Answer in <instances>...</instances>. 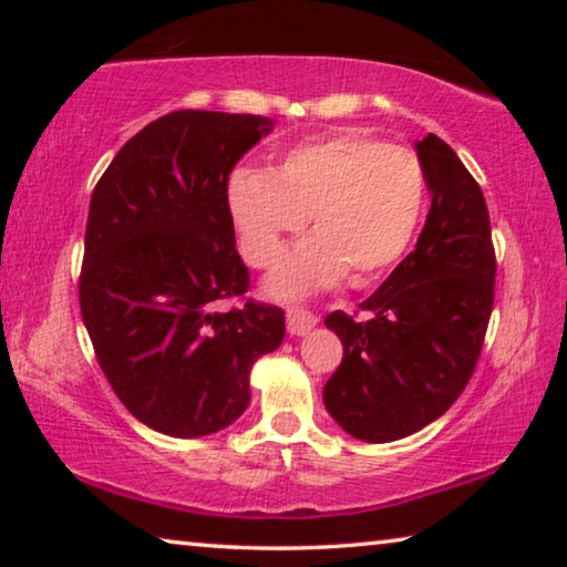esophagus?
Here are the masks:
<instances>
[{
	"label": "esophagus",
	"mask_w": 567,
	"mask_h": 567,
	"mask_svg": "<svg viewBox=\"0 0 567 567\" xmlns=\"http://www.w3.org/2000/svg\"><path fill=\"white\" fill-rule=\"evenodd\" d=\"M315 324H318V318L305 310H287V332L295 334V338H302V334L310 332Z\"/></svg>",
	"instance_id": "obj_1"
}]
</instances>
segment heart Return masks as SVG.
Instances as JSON below:
<instances>
[{
    "mask_svg": "<svg viewBox=\"0 0 567 567\" xmlns=\"http://www.w3.org/2000/svg\"><path fill=\"white\" fill-rule=\"evenodd\" d=\"M427 203L415 152L360 132L300 142L270 172L229 177L227 207L249 265L272 267L287 239L312 223V237L287 255L267 292L297 300L350 272L368 285L405 257Z\"/></svg>",
    "mask_w": 567,
    "mask_h": 567,
    "instance_id": "obj_1",
    "label": "heart"
}]
</instances>
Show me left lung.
<instances>
[{
    "instance_id": "left-lung-1",
    "label": "left lung",
    "mask_w": 567,
    "mask_h": 567,
    "mask_svg": "<svg viewBox=\"0 0 567 567\" xmlns=\"http://www.w3.org/2000/svg\"><path fill=\"white\" fill-rule=\"evenodd\" d=\"M417 157L433 195L417 245L368 300L330 312L342 362L322 390L344 433L392 443L437 420L465 390L495 300L491 215L473 175L435 134Z\"/></svg>"
}]
</instances>
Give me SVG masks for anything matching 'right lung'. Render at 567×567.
<instances>
[{
    "mask_svg": "<svg viewBox=\"0 0 567 567\" xmlns=\"http://www.w3.org/2000/svg\"><path fill=\"white\" fill-rule=\"evenodd\" d=\"M272 120L179 110L134 134L92 192L80 307L124 408L169 437H203L243 415L249 370L280 348L285 312L243 297L229 172Z\"/></svg>",
    "mask_w": 567,
    "mask_h": 567,
    "instance_id": "right-lung-1",
    "label": "right lung"
}]
</instances>
